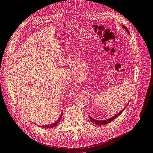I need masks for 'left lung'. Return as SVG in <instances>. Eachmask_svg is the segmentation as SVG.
<instances>
[{
    "instance_id": "left-lung-1",
    "label": "left lung",
    "mask_w": 153,
    "mask_h": 153,
    "mask_svg": "<svg viewBox=\"0 0 153 153\" xmlns=\"http://www.w3.org/2000/svg\"><path fill=\"white\" fill-rule=\"evenodd\" d=\"M122 27L123 28H125V30L127 31V32L129 33V32H128V29L126 28V26H122ZM129 103V102H128ZM128 103H127V105H126V107L128 105ZM125 107L123 109L122 111H120V112H118L117 113V114H116L114 116H112V117H111V118H108V119H107V120H102V121H100V120H94V118H92V117H91L89 116V118H90V120H91V121H92V122L94 123H95V124H96V125H106V124H107V123H110L111 121H113L114 120L115 118H116V117L118 116L119 115H120V114L121 112H122L124 110H125Z\"/></svg>"
}]
</instances>
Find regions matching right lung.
Listing matches in <instances>:
<instances>
[{"mask_svg":"<svg viewBox=\"0 0 153 153\" xmlns=\"http://www.w3.org/2000/svg\"><path fill=\"white\" fill-rule=\"evenodd\" d=\"M62 112H61V115H60V116H59V118L58 119V120L57 121H56V122L55 123H52V124H50V125H43V126H41V127H44V128H53V127H56V125L59 123V121H61V117H62Z\"/></svg>","mask_w":153,"mask_h":153,"instance_id":"add662e5","label":"right lung"}]
</instances>
